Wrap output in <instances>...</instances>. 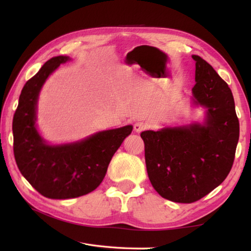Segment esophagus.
Wrapping results in <instances>:
<instances>
[{
    "instance_id": "obj_1",
    "label": "esophagus",
    "mask_w": 251,
    "mask_h": 251,
    "mask_svg": "<svg viewBox=\"0 0 251 251\" xmlns=\"http://www.w3.org/2000/svg\"><path fill=\"white\" fill-rule=\"evenodd\" d=\"M134 129H135L136 132H141V131H143L145 129H147V124H146L145 122H142V121H138L137 123H135Z\"/></svg>"
}]
</instances>
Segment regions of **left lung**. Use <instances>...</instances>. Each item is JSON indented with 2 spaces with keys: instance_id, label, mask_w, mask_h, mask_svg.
Returning <instances> with one entry per match:
<instances>
[{
  "instance_id": "1",
  "label": "left lung",
  "mask_w": 251,
  "mask_h": 251,
  "mask_svg": "<svg viewBox=\"0 0 251 251\" xmlns=\"http://www.w3.org/2000/svg\"><path fill=\"white\" fill-rule=\"evenodd\" d=\"M195 60L193 100L207 109L202 125L141 132L149 179L157 193L190 204L220 185L233 166L239 122L228 85L200 56Z\"/></svg>"
}]
</instances>
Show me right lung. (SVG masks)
Masks as SVG:
<instances>
[{"label":"right lung","instance_id":"obj_1","mask_svg":"<svg viewBox=\"0 0 251 251\" xmlns=\"http://www.w3.org/2000/svg\"><path fill=\"white\" fill-rule=\"evenodd\" d=\"M68 60L67 56L50 58L25 84L13 119L16 164L28 182L51 200L74 199L97 189L112 156L132 130L127 125L70 145L45 143L35 127L37 98L46 78Z\"/></svg>","mask_w":251,"mask_h":251}]
</instances>
